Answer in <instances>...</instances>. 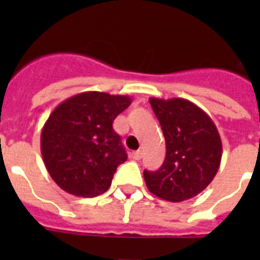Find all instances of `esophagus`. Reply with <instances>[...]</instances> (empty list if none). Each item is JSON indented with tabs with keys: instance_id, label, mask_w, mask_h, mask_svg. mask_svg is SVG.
Wrapping results in <instances>:
<instances>
[{
	"instance_id": "esophagus-1",
	"label": "esophagus",
	"mask_w": 260,
	"mask_h": 260,
	"mask_svg": "<svg viewBox=\"0 0 260 260\" xmlns=\"http://www.w3.org/2000/svg\"><path fill=\"white\" fill-rule=\"evenodd\" d=\"M142 156H143V152H142L141 150H138V151H134V152L132 153V157L134 158V160H141Z\"/></svg>"
}]
</instances>
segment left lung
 Instances as JSON below:
<instances>
[{
	"instance_id": "obj_1",
	"label": "left lung",
	"mask_w": 260,
	"mask_h": 260,
	"mask_svg": "<svg viewBox=\"0 0 260 260\" xmlns=\"http://www.w3.org/2000/svg\"><path fill=\"white\" fill-rule=\"evenodd\" d=\"M150 104L161 125L167 155L158 171H144L146 185L165 201H187L203 191L219 171L221 138L211 117L189 100L151 98Z\"/></svg>"
}]
</instances>
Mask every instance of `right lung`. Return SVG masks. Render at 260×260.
<instances>
[{"instance_id": "obj_1", "label": "right lung", "mask_w": 260, "mask_h": 260, "mask_svg": "<svg viewBox=\"0 0 260 260\" xmlns=\"http://www.w3.org/2000/svg\"><path fill=\"white\" fill-rule=\"evenodd\" d=\"M130 96L88 91L71 96L50 113L41 130V155L52 180L66 192L93 198L109 189L127 155L113 121Z\"/></svg>"}]
</instances>
